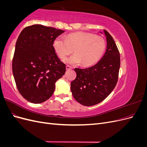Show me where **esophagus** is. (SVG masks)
I'll return each instance as SVG.
<instances>
[{"label": "esophagus", "mask_w": 147, "mask_h": 147, "mask_svg": "<svg viewBox=\"0 0 147 147\" xmlns=\"http://www.w3.org/2000/svg\"><path fill=\"white\" fill-rule=\"evenodd\" d=\"M72 67L71 66H69V65H67L66 66V70H70V69H72Z\"/></svg>", "instance_id": "1"}]
</instances>
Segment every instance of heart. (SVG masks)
Segmentation results:
<instances>
[{
    "label": "heart",
    "instance_id": "obj_1",
    "mask_svg": "<svg viewBox=\"0 0 147 147\" xmlns=\"http://www.w3.org/2000/svg\"><path fill=\"white\" fill-rule=\"evenodd\" d=\"M53 47L60 58H64L74 50L75 54L64 59V63L72 65L82 63L83 66H90L96 63L104 55L106 42L99 35L78 32L68 35L65 38L56 37Z\"/></svg>",
    "mask_w": 147,
    "mask_h": 147
}]
</instances>
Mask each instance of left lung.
<instances>
[{
    "label": "left lung",
    "instance_id": "8db88e82",
    "mask_svg": "<svg viewBox=\"0 0 147 147\" xmlns=\"http://www.w3.org/2000/svg\"><path fill=\"white\" fill-rule=\"evenodd\" d=\"M107 50L96 65L87 69L75 68L77 77L71 82V91L75 99L84 106H92L103 101L118 82L120 55L113 37L104 30Z\"/></svg>",
    "mask_w": 147,
    "mask_h": 147
}]
</instances>
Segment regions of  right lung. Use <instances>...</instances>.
<instances>
[{
	"label": "right lung",
	"mask_w": 147,
	"mask_h": 147,
	"mask_svg": "<svg viewBox=\"0 0 147 147\" xmlns=\"http://www.w3.org/2000/svg\"><path fill=\"white\" fill-rule=\"evenodd\" d=\"M64 32L52 27L34 24L25 28L17 39L12 70L19 92L33 104H40L53 95L55 83L65 73V64L53 47Z\"/></svg>",
	"instance_id": "right-lung-1"
}]
</instances>
